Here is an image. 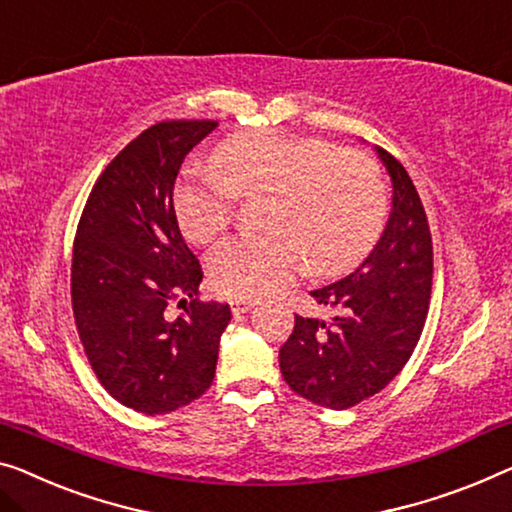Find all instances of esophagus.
<instances>
[{"mask_svg":"<svg viewBox=\"0 0 512 512\" xmlns=\"http://www.w3.org/2000/svg\"><path fill=\"white\" fill-rule=\"evenodd\" d=\"M255 303H257V299H253V296H236V299H232V301H230L234 315H239V312H246V310H250V308H253Z\"/></svg>","mask_w":512,"mask_h":512,"instance_id":"34e87169","label":"esophagus"}]
</instances>
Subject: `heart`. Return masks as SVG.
I'll use <instances>...</instances> for the list:
<instances>
[{
  "label": "heart",
  "instance_id": "1",
  "mask_svg": "<svg viewBox=\"0 0 512 512\" xmlns=\"http://www.w3.org/2000/svg\"><path fill=\"white\" fill-rule=\"evenodd\" d=\"M218 172H190L174 190L181 232L209 243L232 225L239 197L269 195L266 234H234L207 257L209 280L225 296L287 287L308 262L315 276H340L375 246L386 223V188L361 151L322 137L241 133L211 154Z\"/></svg>",
  "mask_w": 512,
  "mask_h": 512
}]
</instances>
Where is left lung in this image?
Instances as JSON below:
<instances>
[{
	"mask_svg": "<svg viewBox=\"0 0 512 512\" xmlns=\"http://www.w3.org/2000/svg\"><path fill=\"white\" fill-rule=\"evenodd\" d=\"M393 181V211L379 243L354 273L315 289L331 324L296 315L280 347V372L301 398L349 409L386 388L414 354L432 292V234L414 181L377 147Z\"/></svg>",
	"mask_w": 512,
	"mask_h": 512,
	"instance_id": "left-lung-1",
	"label": "left lung"
}]
</instances>
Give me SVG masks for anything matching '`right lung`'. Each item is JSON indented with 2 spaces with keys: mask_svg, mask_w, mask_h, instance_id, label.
I'll list each match as a JSON object with an SVG mask.
<instances>
[{
  "mask_svg": "<svg viewBox=\"0 0 512 512\" xmlns=\"http://www.w3.org/2000/svg\"><path fill=\"white\" fill-rule=\"evenodd\" d=\"M218 121L167 119L128 142L96 179L73 243L71 301L105 391L140 414H170L211 386L230 305L197 299L202 266L174 213L188 151ZM187 310L177 320L169 308Z\"/></svg>",
  "mask_w": 512,
  "mask_h": 512,
  "instance_id": "1",
  "label": "right lung"
}]
</instances>
